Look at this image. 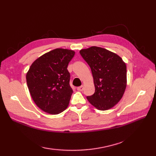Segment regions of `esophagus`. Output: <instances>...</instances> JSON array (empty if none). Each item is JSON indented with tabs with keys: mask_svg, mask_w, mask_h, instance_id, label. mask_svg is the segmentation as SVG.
Instances as JSON below:
<instances>
[{
	"mask_svg": "<svg viewBox=\"0 0 156 156\" xmlns=\"http://www.w3.org/2000/svg\"><path fill=\"white\" fill-rule=\"evenodd\" d=\"M83 89H84V86L83 85H81V87H77V90H79V91H83Z\"/></svg>",
	"mask_w": 156,
	"mask_h": 156,
	"instance_id": "1",
	"label": "esophagus"
}]
</instances>
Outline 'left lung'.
<instances>
[{
  "instance_id": "left-lung-1",
  "label": "left lung",
  "mask_w": 156,
  "mask_h": 156,
  "mask_svg": "<svg viewBox=\"0 0 156 156\" xmlns=\"http://www.w3.org/2000/svg\"><path fill=\"white\" fill-rule=\"evenodd\" d=\"M90 67L95 92L87 96L97 109L106 111L120 101L127 86L126 65L120 56L106 49L92 46L79 51Z\"/></svg>"
}]
</instances>
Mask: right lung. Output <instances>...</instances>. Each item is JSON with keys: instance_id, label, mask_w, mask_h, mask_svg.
Here are the masks:
<instances>
[{"instance_id": "add662e5", "label": "right lung", "mask_w": 156, "mask_h": 156, "mask_svg": "<svg viewBox=\"0 0 156 156\" xmlns=\"http://www.w3.org/2000/svg\"><path fill=\"white\" fill-rule=\"evenodd\" d=\"M74 55L73 50L53 49L37 58L27 73L32 100L44 112L58 115L68 107L73 90L67 68Z\"/></svg>"}]
</instances>
